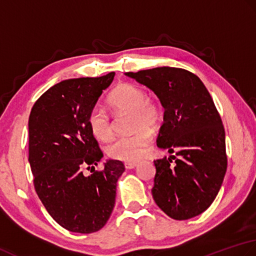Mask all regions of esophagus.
<instances>
[{
  "label": "esophagus",
  "mask_w": 256,
  "mask_h": 256,
  "mask_svg": "<svg viewBox=\"0 0 256 256\" xmlns=\"http://www.w3.org/2000/svg\"><path fill=\"white\" fill-rule=\"evenodd\" d=\"M124 166H126V169L130 170V169L136 168V166H137V164L132 162V161H126V162H124Z\"/></svg>",
  "instance_id": "1"
}]
</instances>
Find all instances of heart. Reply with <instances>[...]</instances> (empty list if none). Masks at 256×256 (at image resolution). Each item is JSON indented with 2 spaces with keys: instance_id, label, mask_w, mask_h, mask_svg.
I'll return each instance as SVG.
<instances>
[{
  "instance_id": "1",
  "label": "heart",
  "mask_w": 256,
  "mask_h": 256,
  "mask_svg": "<svg viewBox=\"0 0 256 256\" xmlns=\"http://www.w3.org/2000/svg\"><path fill=\"white\" fill-rule=\"evenodd\" d=\"M108 102L117 112H129L132 132L114 139L108 144L107 154L112 159L137 161L144 157L151 142V132L161 120V108L150 100L142 87L122 84L109 96ZM88 126L98 140L105 142L112 136V122L108 114L100 107H94L88 114Z\"/></svg>"
}]
</instances>
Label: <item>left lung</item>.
I'll list each match as a JSON object with an SVG mask.
<instances>
[{
  "mask_svg": "<svg viewBox=\"0 0 256 256\" xmlns=\"http://www.w3.org/2000/svg\"><path fill=\"white\" fill-rule=\"evenodd\" d=\"M126 75L160 99L164 114L157 146L179 156L174 165V156L154 161V202L174 220L201 214L214 201L228 166L226 132L210 92L196 75L176 67Z\"/></svg>",
  "mask_w": 256,
  "mask_h": 256,
  "instance_id": "1",
  "label": "left lung"
}]
</instances>
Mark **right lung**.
Instances as JSON below:
<instances>
[{"mask_svg":"<svg viewBox=\"0 0 256 256\" xmlns=\"http://www.w3.org/2000/svg\"><path fill=\"white\" fill-rule=\"evenodd\" d=\"M114 72L62 80L42 95L28 119V162L35 191L50 216L66 230L92 233L105 226L124 166L108 160L100 171L84 176L102 158L88 126V114Z\"/></svg>","mask_w":256,"mask_h":256,"instance_id":"right-lung-1","label":"right lung"}]
</instances>
